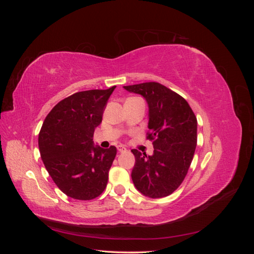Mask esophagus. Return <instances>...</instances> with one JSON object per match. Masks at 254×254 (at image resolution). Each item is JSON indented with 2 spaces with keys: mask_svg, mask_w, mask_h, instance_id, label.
I'll use <instances>...</instances> for the list:
<instances>
[{
  "mask_svg": "<svg viewBox=\"0 0 254 254\" xmlns=\"http://www.w3.org/2000/svg\"><path fill=\"white\" fill-rule=\"evenodd\" d=\"M118 150L120 151V152H124V151H126L127 149L124 147V146H122V145H119L118 146Z\"/></svg>",
  "mask_w": 254,
  "mask_h": 254,
  "instance_id": "34e87169",
  "label": "esophagus"
}]
</instances>
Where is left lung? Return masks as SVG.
Wrapping results in <instances>:
<instances>
[{
	"mask_svg": "<svg viewBox=\"0 0 254 254\" xmlns=\"http://www.w3.org/2000/svg\"><path fill=\"white\" fill-rule=\"evenodd\" d=\"M141 94L149 107L147 140L153 155L132 149L135 164L131 178L137 190L150 198L171 195L188 174L197 145V119L181 95L159 82L124 87Z\"/></svg>",
	"mask_w": 254,
	"mask_h": 254,
	"instance_id": "obj_1",
	"label": "left lung"
}]
</instances>
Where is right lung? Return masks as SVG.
<instances>
[{
    "instance_id": "obj_1",
    "label": "right lung",
    "mask_w": 254,
    "mask_h": 254,
    "mask_svg": "<svg viewBox=\"0 0 254 254\" xmlns=\"http://www.w3.org/2000/svg\"><path fill=\"white\" fill-rule=\"evenodd\" d=\"M115 88L67 96L47 115L39 132L38 143L45 168L60 190L77 200L98 197L108 183L117 147H94L93 134Z\"/></svg>"
}]
</instances>
